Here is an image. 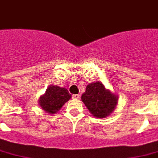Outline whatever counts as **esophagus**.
<instances>
[{
	"instance_id": "34e87169",
	"label": "esophagus",
	"mask_w": 158,
	"mask_h": 158,
	"mask_svg": "<svg viewBox=\"0 0 158 158\" xmlns=\"http://www.w3.org/2000/svg\"><path fill=\"white\" fill-rule=\"evenodd\" d=\"M72 98L73 99H79L80 98V96L79 94H73L72 96Z\"/></svg>"
}]
</instances>
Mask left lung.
Listing matches in <instances>:
<instances>
[{"mask_svg": "<svg viewBox=\"0 0 158 158\" xmlns=\"http://www.w3.org/2000/svg\"><path fill=\"white\" fill-rule=\"evenodd\" d=\"M118 95L106 89L102 82H92L86 86V90L81 96V100L87 110L94 117H108L116 108Z\"/></svg>", "mask_w": 158, "mask_h": 158, "instance_id": "left-lung-1", "label": "left lung"}]
</instances>
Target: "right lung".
Segmentation results:
<instances>
[{"instance_id":"right-lung-1","label":"right lung","mask_w":158,"mask_h":158,"mask_svg":"<svg viewBox=\"0 0 158 158\" xmlns=\"http://www.w3.org/2000/svg\"><path fill=\"white\" fill-rule=\"evenodd\" d=\"M68 89L58 85H49L44 95L38 99V104L46 113L56 114L71 98Z\"/></svg>"}]
</instances>
